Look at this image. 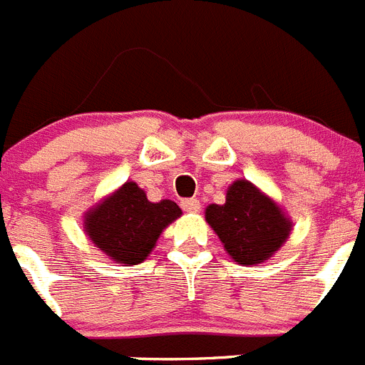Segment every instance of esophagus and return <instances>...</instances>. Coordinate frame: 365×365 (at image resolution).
I'll return each instance as SVG.
<instances>
[{
    "label": "esophagus",
    "mask_w": 365,
    "mask_h": 365,
    "mask_svg": "<svg viewBox=\"0 0 365 365\" xmlns=\"http://www.w3.org/2000/svg\"><path fill=\"white\" fill-rule=\"evenodd\" d=\"M202 207L200 202L197 200V198H187V200L182 202V210L187 211V213H198Z\"/></svg>",
    "instance_id": "1"
}]
</instances>
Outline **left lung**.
Wrapping results in <instances>:
<instances>
[{
	"label": "left lung",
	"instance_id": "1",
	"mask_svg": "<svg viewBox=\"0 0 365 365\" xmlns=\"http://www.w3.org/2000/svg\"><path fill=\"white\" fill-rule=\"evenodd\" d=\"M206 222L240 265L271 259L293 230L292 217L252 182L237 178L226 189L225 204L206 207Z\"/></svg>",
	"mask_w": 365,
	"mask_h": 365
}]
</instances>
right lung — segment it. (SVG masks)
Instances as JSON below:
<instances>
[{
    "instance_id": "obj_1",
    "label": "right lung",
    "mask_w": 365,
    "mask_h": 365,
    "mask_svg": "<svg viewBox=\"0 0 365 365\" xmlns=\"http://www.w3.org/2000/svg\"><path fill=\"white\" fill-rule=\"evenodd\" d=\"M182 210L176 202H150L135 182H125L85 211L83 230L91 243L107 258L139 265L155 249L159 235Z\"/></svg>"
}]
</instances>
